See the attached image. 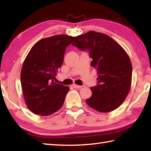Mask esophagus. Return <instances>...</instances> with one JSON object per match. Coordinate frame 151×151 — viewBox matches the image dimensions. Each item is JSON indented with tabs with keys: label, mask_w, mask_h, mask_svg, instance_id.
<instances>
[{
	"label": "esophagus",
	"mask_w": 151,
	"mask_h": 151,
	"mask_svg": "<svg viewBox=\"0 0 151 151\" xmlns=\"http://www.w3.org/2000/svg\"><path fill=\"white\" fill-rule=\"evenodd\" d=\"M73 87L74 88H82L81 86H78V85H76V84H73Z\"/></svg>",
	"instance_id": "esophagus-1"
}]
</instances>
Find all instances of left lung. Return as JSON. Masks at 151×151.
Returning a JSON list of instances; mask_svg holds the SVG:
<instances>
[{"label": "left lung", "instance_id": "1", "mask_svg": "<svg viewBox=\"0 0 151 151\" xmlns=\"http://www.w3.org/2000/svg\"><path fill=\"white\" fill-rule=\"evenodd\" d=\"M71 44L88 51L91 66L97 73V84L91 87L92 95L87 104L100 112L117 108L129 94L132 67L129 56L116 41L108 35L90 31L74 37Z\"/></svg>", "mask_w": 151, "mask_h": 151}]
</instances>
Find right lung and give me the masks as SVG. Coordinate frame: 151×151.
<instances>
[{
	"label": "right lung",
	"mask_w": 151,
	"mask_h": 151,
	"mask_svg": "<svg viewBox=\"0 0 151 151\" xmlns=\"http://www.w3.org/2000/svg\"><path fill=\"white\" fill-rule=\"evenodd\" d=\"M74 37L56 35L38 41L24 60L21 82L25 102L34 114L47 116L62 108L67 86L54 81L63 62L67 46Z\"/></svg>",
	"instance_id": "add662e5"
}]
</instances>
